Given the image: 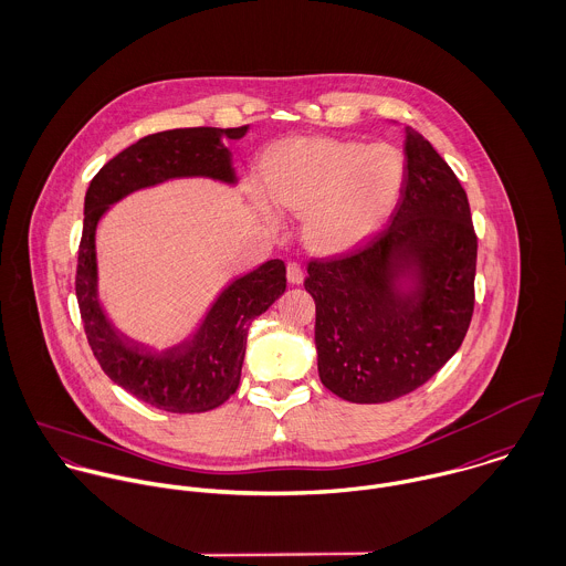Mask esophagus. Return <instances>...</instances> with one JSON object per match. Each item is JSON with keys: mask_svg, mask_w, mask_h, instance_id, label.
I'll return each mask as SVG.
<instances>
[{"mask_svg": "<svg viewBox=\"0 0 566 566\" xmlns=\"http://www.w3.org/2000/svg\"><path fill=\"white\" fill-rule=\"evenodd\" d=\"M286 277H289L291 284H302V282H304V271H302V266L295 264V262H291V264L286 266Z\"/></svg>", "mask_w": 566, "mask_h": 566, "instance_id": "obj_1", "label": "esophagus"}]
</instances>
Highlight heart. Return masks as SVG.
Instances as JSON below:
<instances>
[{"label":"heart","instance_id":"heart-1","mask_svg":"<svg viewBox=\"0 0 566 566\" xmlns=\"http://www.w3.org/2000/svg\"><path fill=\"white\" fill-rule=\"evenodd\" d=\"M260 171L268 198L253 193V202L264 222L277 224L274 206L302 213V244L317 255L346 253L377 233L403 185V158L395 147L328 136L282 140Z\"/></svg>","mask_w":566,"mask_h":566}]
</instances>
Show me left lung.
Instances as JSON below:
<instances>
[{"label": "left lung", "mask_w": 566, "mask_h": 566, "mask_svg": "<svg viewBox=\"0 0 566 566\" xmlns=\"http://www.w3.org/2000/svg\"><path fill=\"white\" fill-rule=\"evenodd\" d=\"M406 178L390 224L350 253L313 260L322 384L353 403L395 401L461 348L474 313L476 233L450 165L406 127Z\"/></svg>", "instance_id": "8db88e82"}]
</instances>
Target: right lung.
Here are the masks:
<instances>
[{"label":"right lung","mask_w":566,"mask_h":566,"mask_svg":"<svg viewBox=\"0 0 566 566\" xmlns=\"http://www.w3.org/2000/svg\"><path fill=\"white\" fill-rule=\"evenodd\" d=\"M247 132L249 125L149 134L103 165L85 191L76 300L87 344L116 386L165 412H207L235 392L251 322L286 291V266L269 260L235 277L185 342L158 350L125 337L105 313L98 297L96 229L112 205L167 180L209 178L233 187L238 178L224 143L240 140Z\"/></svg>","instance_id":"obj_1"}]
</instances>
